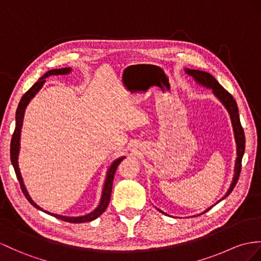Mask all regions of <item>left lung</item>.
<instances>
[{"label": "left lung", "mask_w": 261, "mask_h": 261, "mask_svg": "<svg viewBox=\"0 0 261 261\" xmlns=\"http://www.w3.org/2000/svg\"><path fill=\"white\" fill-rule=\"evenodd\" d=\"M185 72L188 75L193 76L194 80L197 83H198V84L205 86L207 88H212L215 96L221 101L222 105L226 107V110L228 111V113H229V115H230L232 128H233V133H234V139H236V144H237V158H236V164H234L233 179H232V181L230 184V187H229V189H228V192L220 199V200H222V199H225L226 197L232 192V189L234 188V186H236V184H237V181L239 179L240 171H241V161H243V156H244V152H245V144H246L245 133H244L243 126H241V123H240L239 113H238V106H237L236 100H234V98L231 96V94L228 93L225 90V88L222 87L217 81H216V79L214 77L213 75H211V74L207 73V72H204V71H199V69L185 68ZM211 208L206 209L204 213L209 211V209H211ZM158 211H160L163 214H165L164 212L161 211V209H158ZM165 215H166V214H165Z\"/></svg>", "instance_id": "obj_1"}]
</instances>
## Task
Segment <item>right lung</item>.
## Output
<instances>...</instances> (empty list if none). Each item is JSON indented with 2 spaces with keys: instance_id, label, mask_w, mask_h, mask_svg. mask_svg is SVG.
Wrapping results in <instances>:
<instances>
[{
  "instance_id": "1",
  "label": "right lung",
  "mask_w": 261,
  "mask_h": 261,
  "mask_svg": "<svg viewBox=\"0 0 261 261\" xmlns=\"http://www.w3.org/2000/svg\"><path fill=\"white\" fill-rule=\"evenodd\" d=\"M71 71H72L71 67L50 69V71H48V72L44 74L42 77L39 81H37L35 84L32 86L30 90L22 96L20 103H18L17 110H16L15 129H14V133H13V136H12V139H11V162H12V165H13V167H14L18 182H20V185H21L22 192H23L24 196L27 197V199L31 202V205H33L35 208L40 209V211H42L44 213L54 216V217L57 218V219L68 221V222H73V224H80V222H87V221H92L94 219H96L98 216H100L101 214L105 212V209L107 208V206H109V204H110L114 175H115V171H116V168L119 165V163L124 160L125 156L119 157V158H117V160L114 161L111 165V167L109 168V170H107L106 179H105V184H104V187H103V193H101V198H100V201H99V205L96 208H95L92 213L87 214L85 216H80V217H67V216L52 214L49 212L44 211V209H42L40 206H37L35 202L32 200L27 188H25L24 181H23V178L21 176V171H20V168H18V162H17L18 152H20V139H21V129H22V125H23L24 113H25V109H27V106L30 103V100L33 98L36 95V93L41 90L42 86L44 85V83H45V79L48 77V76H50V75H66V74L71 73Z\"/></svg>"
}]
</instances>
